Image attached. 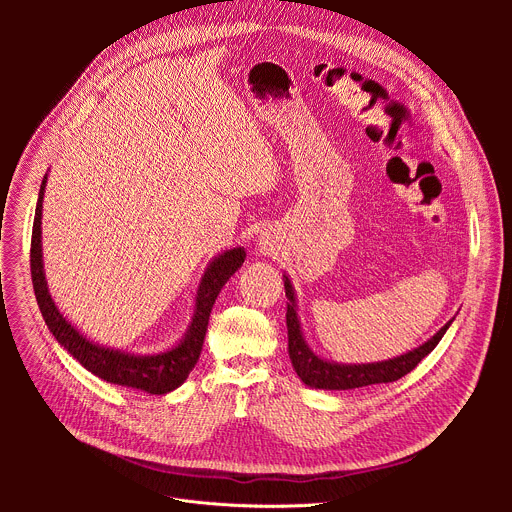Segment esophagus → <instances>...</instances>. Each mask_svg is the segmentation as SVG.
Listing matches in <instances>:
<instances>
[{"instance_id":"esophagus-1","label":"esophagus","mask_w":512,"mask_h":512,"mask_svg":"<svg viewBox=\"0 0 512 512\" xmlns=\"http://www.w3.org/2000/svg\"><path fill=\"white\" fill-rule=\"evenodd\" d=\"M261 245H263V247H261L263 251H269V249H271V243H267V241H265V243H261Z\"/></svg>"}]
</instances>
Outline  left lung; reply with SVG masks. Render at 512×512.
Segmentation results:
<instances>
[{
	"label": "left lung",
	"instance_id": "8db88e82",
	"mask_svg": "<svg viewBox=\"0 0 512 512\" xmlns=\"http://www.w3.org/2000/svg\"><path fill=\"white\" fill-rule=\"evenodd\" d=\"M285 277V275H283ZM285 296H287V312H285V322H287V352L291 358V364L298 373V377L314 389H330V391H348V389H358V387H369V385H379V383H393L407 373H411L417 364L437 346V342L442 340L446 330L450 328L452 320L437 332L433 338H429L425 344L419 348L401 354L391 360L383 362H371V364H336L318 358L308 344L302 338L300 330V320H298V310H296V296H294V287H291L289 279L285 277Z\"/></svg>",
	"mask_w": 512,
	"mask_h": 512
}]
</instances>
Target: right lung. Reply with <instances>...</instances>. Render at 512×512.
Segmentation results:
<instances>
[{
    "label": "right lung",
    "instance_id": "add662e5",
    "mask_svg": "<svg viewBox=\"0 0 512 512\" xmlns=\"http://www.w3.org/2000/svg\"><path fill=\"white\" fill-rule=\"evenodd\" d=\"M44 186H46V176L42 180L40 192H38V204H36V214H34V227H32V247H30V269H32V285H34V294L36 302L40 306L42 318L54 338L75 356L87 371L97 375L99 379L113 383V385H123V387H133L148 391L152 395H164L180 387L190 371L194 369V364L202 352L206 328H208V318L214 306L216 296L221 294L223 285L229 281V277L243 265L245 261V249L237 247L221 257H216L208 269L204 271V277L198 285V294H196V312L190 324V330L186 338L172 350L156 354V356H133L125 354L119 350H109L103 346L93 344L87 340L83 334H79L75 328H72L58 308L54 306L46 279H44V267H42V198H44Z\"/></svg>",
    "mask_w": 512,
    "mask_h": 512
}]
</instances>
